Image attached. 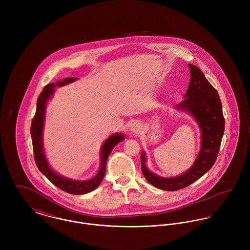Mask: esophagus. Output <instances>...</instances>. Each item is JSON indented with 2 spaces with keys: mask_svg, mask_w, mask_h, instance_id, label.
<instances>
[{
  "mask_svg": "<svg viewBox=\"0 0 250 250\" xmlns=\"http://www.w3.org/2000/svg\"><path fill=\"white\" fill-rule=\"evenodd\" d=\"M142 129H143V126H142V124H141L140 122H138V121L134 122L133 125H132V128H131V130H132L133 133H135V134L140 133V132L142 131Z\"/></svg>",
  "mask_w": 250,
  "mask_h": 250,
  "instance_id": "obj_1",
  "label": "esophagus"
}]
</instances>
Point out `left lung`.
<instances>
[{
  "label": "left lung",
  "instance_id": "left-lung-1",
  "mask_svg": "<svg viewBox=\"0 0 250 250\" xmlns=\"http://www.w3.org/2000/svg\"><path fill=\"white\" fill-rule=\"evenodd\" d=\"M190 68V82L185 99L177 108L188 111L196 119L201 129V150L193 166L184 174L173 178H163L149 171L145 167V155L142 154V171L146 180L154 187L174 191L184 188L202 177L214 166L222 136L224 133V117L219 95L202 71L193 64Z\"/></svg>",
  "mask_w": 250,
  "mask_h": 250
}]
</instances>
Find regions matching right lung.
<instances>
[{"instance_id": "1", "label": "right lung", "mask_w": 250, "mask_h": 250, "mask_svg": "<svg viewBox=\"0 0 250 250\" xmlns=\"http://www.w3.org/2000/svg\"><path fill=\"white\" fill-rule=\"evenodd\" d=\"M76 78H65L62 82H58L56 83H49L47 84L40 95L37 98L36 103V111L35 117L33 118L32 125H31V135L33 141V149L35 155V161L38 169L48 178L50 182H52L55 186L59 188L62 189L71 194H84L89 191L95 189L102 180L104 178L106 172V164H107V157L109 156L112 148L124 140V136L122 134L112 135L109 137L107 141L104 143L102 146V153H101V167L99 172L90 180L87 181H74L70 179L62 177L54 172L51 167H49L47 160L44 155L43 145H42V131H43V122H44V115H45V107L48 99L54 93V87L56 85L62 86L68 83L74 82Z\"/></svg>"}]
</instances>
